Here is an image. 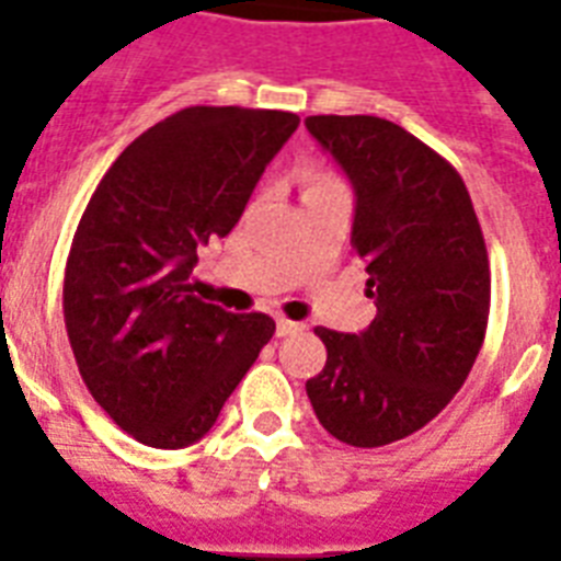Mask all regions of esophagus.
I'll return each mask as SVG.
<instances>
[{
	"label": "esophagus",
	"instance_id": "esophagus-1",
	"mask_svg": "<svg viewBox=\"0 0 561 561\" xmlns=\"http://www.w3.org/2000/svg\"><path fill=\"white\" fill-rule=\"evenodd\" d=\"M302 329H306V323H294V320H285V317H279V320H276V334H279V337L297 334V332H302Z\"/></svg>",
	"mask_w": 561,
	"mask_h": 561
}]
</instances>
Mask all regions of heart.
<instances>
[{
	"label": "heart",
	"instance_id": "1",
	"mask_svg": "<svg viewBox=\"0 0 561 561\" xmlns=\"http://www.w3.org/2000/svg\"><path fill=\"white\" fill-rule=\"evenodd\" d=\"M302 186H306V192H320V188L341 186V180L334 178L332 171L308 169V171H306V178H302ZM306 192H302V194H306Z\"/></svg>",
	"mask_w": 561,
	"mask_h": 561
}]
</instances>
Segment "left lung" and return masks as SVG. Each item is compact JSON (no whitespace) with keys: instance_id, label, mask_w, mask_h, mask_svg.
<instances>
[{"instance_id":"1","label":"left lung","mask_w":561,"mask_h":561,"mask_svg":"<svg viewBox=\"0 0 561 561\" xmlns=\"http://www.w3.org/2000/svg\"><path fill=\"white\" fill-rule=\"evenodd\" d=\"M306 127L355 188L352 250L378 308L360 334L317 325L329 358L306 392L334 439L378 448L425 427L469 378L489 323L486 244L460 174L404 127L378 116Z\"/></svg>"}]
</instances>
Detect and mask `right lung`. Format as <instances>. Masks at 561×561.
Listing matches in <instances>:
<instances>
[{
	"label": "right lung",
	"mask_w": 561,
	"mask_h": 561,
	"mask_svg": "<svg viewBox=\"0 0 561 561\" xmlns=\"http://www.w3.org/2000/svg\"><path fill=\"white\" fill-rule=\"evenodd\" d=\"M297 113L186 107L127 145L66 259L64 320L92 399L151 448L209 434L276 323L194 297L197 247L229 236Z\"/></svg>",
	"instance_id": "right-lung-1"
}]
</instances>
